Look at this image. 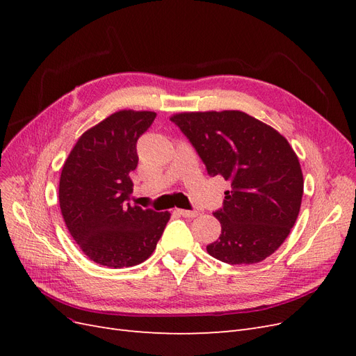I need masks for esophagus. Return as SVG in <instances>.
I'll return each instance as SVG.
<instances>
[{
	"instance_id": "34e87169",
	"label": "esophagus",
	"mask_w": 356,
	"mask_h": 356,
	"mask_svg": "<svg viewBox=\"0 0 356 356\" xmlns=\"http://www.w3.org/2000/svg\"><path fill=\"white\" fill-rule=\"evenodd\" d=\"M178 213L182 215L184 218H196L199 215L197 211H187V209H178Z\"/></svg>"
}]
</instances>
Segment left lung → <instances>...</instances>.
Segmentation results:
<instances>
[{
  "label": "left lung",
  "instance_id": "left-lung-1",
  "mask_svg": "<svg viewBox=\"0 0 356 356\" xmlns=\"http://www.w3.org/2000/svg\"><path fill=\"white\" fill-rule=\"evenodd\" d=\"M196 148L211 177L232 188L222 209L218 241L207 251L229 264H255L284 243L298 217L303 172L286 138L238 111H195L170 117Z\"/></svg>",
  "mask_w": 356,
  "mask_h": 356
}]
</instances>
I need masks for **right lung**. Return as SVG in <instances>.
I'll use <instances>...</instances> for the list:
<instances>
[{
  "label": "right lung",
  "mask_w": 356,
  "mask_h": 356,
  "mask_svg": "<svg viewBox=\"0 0 356 356\" xmlns=\"http://www.w3.org/2000/svg\"><path fill=\"white\" fill-rule=\"evenodd\" d=\"M156 113L120 110L88 129L62 168L59 204L72 239L92 261L132 267L156 250L170 213L127 203L136 141Z\"/></svg>",
  "instance_id": "add662e5"
}]
</instances>
